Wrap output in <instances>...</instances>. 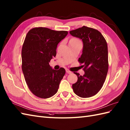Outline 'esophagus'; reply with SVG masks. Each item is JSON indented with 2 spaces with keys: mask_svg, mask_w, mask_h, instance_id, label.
Wrapping results in <instances>:
<instances>
[{
  "mask_svg": "<svg viewBox=\"0 0 130 130\" xmlns=\"http://www.w3.org/2000/svg\"><path fill=\"white\" fill-rule=\"evenodd\" d=\"M66 72H67L68 74H71V71H70L69 70H68V69H66Z\"/></svg>",
  "mask_w": 130,
  "mask_h": 130,
  "instance_id": "esophagus-1",
  "label": "esophagus"
}]
</instances>
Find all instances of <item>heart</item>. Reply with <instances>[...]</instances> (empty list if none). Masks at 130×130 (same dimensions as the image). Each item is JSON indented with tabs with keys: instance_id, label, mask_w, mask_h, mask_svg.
<instances>
[{
	"instance_id": "b5f03b06",
	"label": "heart",
	"mask_w": 130,
	"mask_h": 130,
	"mask_svg": "<svg viewBox=\"0 0 130 130\" xmlns=\"http://www.w3.org/2000/svg\"><path fill=\"white\" fill-rule=\"evenodd\" d=\"M71 40H74V41H79L78 40H77V39H71Z\"/></svg>"
}]
</instances>
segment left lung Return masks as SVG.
<instances>
[{
	"mask_svg": "<svg viewBox=\"0 0 130 130\" xmlns=\"http://www.w3.org/2000/svg\"><path fill=\"white\" fill-rule=\"evenodd\" d=\"M70 34L83 43L79 61L85 71L83 76L74 72L78 79L72 84V89L79 97H91L100 90L106 79L108 68L107 43L100 32L85 26L70 31Z\"/></svg>",
	"mask_w": 130,
	"mask_h": 130,
	"instance_id": "left-lung-1",
	"label": "left lung"
}]
</instances>
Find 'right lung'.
<instances>
[{"mask_svg": "<svg viewBox=\"0 0 130 130\" xmlns=\"http://www.w3.org/2000/svg\"><path fill=\"white\" fill-rule=\"evenodd\" d=\"M68 34L67 31L40 27L26 34L22 50V70L29 89L39 98H49L58 91L65 70H54L49 62L56 55L58 44Z\"/></svg>", "mask_w": 130, "mask_h": 130, "instance_id": "add662e5", "label": "right lung"}]
</instances>
